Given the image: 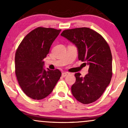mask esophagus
Returning a JSON list of instances; mask_svg holds the SVG:
<instances>
[{
    "mask_svg": "<svg viewBox=\"0 0 128 128\" xmlns=\"http://www.w3.org/2000/svg\"><path fill=\"white\" fill-rule=\"evenodd\" d=\"M70 74V73L68 72H62V76H63V77H65V76H66L67 75H68V74Z\"/></svg>",
    "mask_w": 128,
    "mask_h": 128,
    "instance_id": "1",
    "label": "esophagus"
}]
</instances>
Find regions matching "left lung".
Wrapping results in <instances>:
<instances>
[{
	"label": "left lung",
	"mask_w": 128,
	"mask_h": 128,
	"mask_svg": "<svg viewBox=\"0 0 128 128\" xmlns=\"http://www.w3.org/2000/svg\"><path fill=\"white\" fill-rule=\"evenodd\" d=\"M61 36L76 46L78 59L89 66L84 77L74 74L76 82L72 86L73 96L78 101L88 104L96 101L110 84L112 78V55L105 40L88 28L67 29Z\"/></svg>",
	"instance_id": "left-lung-1"
}]
</instances>
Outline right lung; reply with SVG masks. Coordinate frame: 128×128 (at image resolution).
<instances>
[{
  "instance_id": "obj_1",
  "label": "right lung",
  "mask_w": 128,
  "mask_h": 128,
  "mask_svg": "<svg viewBox=\"0 0 128 128\" xmlns=\"http://www.w3.org/2000/svg\"><path fill=\"white\" fill-rule=\"evenodd\" d=\"M61 30L38 27L23 38L16 52L15 69L19 86L29 98L41 100L52 92L61 72L43 68V60Z\"/></svg>"
}]
</instances>
